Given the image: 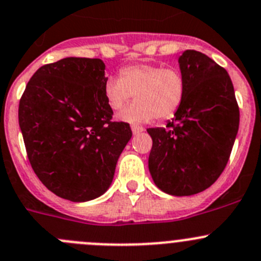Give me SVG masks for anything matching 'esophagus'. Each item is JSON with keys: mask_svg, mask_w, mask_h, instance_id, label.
Masks as SVG:
<instances>
[{"mask_svg": "<svg viewBox=\"0 0 261 261\" xmlns=\"http://www.w3.org/2000/svg\"><path fill=\"white\" fill-rule=\"evenodd\" d=\"M131 131H133L134 135H139V134H141L144 131L143 127H139V126H133L131 127Z\"/></svg>", "mask_w": 261, "mask_h": 261, "instance_id": "34e87169", "label": "esophagus"}]
</instances>
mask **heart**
I'll use <instances>...</instances> for the list:
<instances>
[{"label": "heart", "mask_w": 261, "mask_h": 261, "mask_svg": "<svg viewBox=\"0 0 261 261\" xmlns=\"http://www.w3.org/2000/svg\"><path fill=\"white\" fill-rule=\"evenodd\" d=\"M103 90L112 110H121L135 94L136 102L125 108L117 118L138 125L155 117H172L184 102L186 83L177 69L141 63L122 69L120 77H108Z\"/></svg>", "instance_id": "1"}]
</instances>
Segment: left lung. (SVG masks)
Wrapping results in <instances>:
<instances>
[{
	"label": "left lung",
	"mask_w": 261,
	"mask_h": 261,
	"mask_svg": "<svg viewBox=\"0 0 261 261\" xmlns=\"http://www.w3.org/2000/svg\"><path fill=\"white\" fill-rule=\"evenodd\" d=\"M186 92L169 130L148 128L149 172L158 189L190 196L211 187L231 155L240 111L228 72L198 50L178 57Z\"/></svg>",
	"instance_id": "1"
}]
</instances>
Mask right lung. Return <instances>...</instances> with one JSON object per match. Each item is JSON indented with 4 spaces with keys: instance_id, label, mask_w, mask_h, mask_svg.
I'll return each instance as SVG.
<instances>
[{
    "instance_id": "right-lung-1",
    "label": "right lung",
    "mask_w": 261,
    "mask_h": 261,
    "mask_svg": "<svg viewBox=\"0 0 261 261\" xmlns=\"http://www.w3.org/2000/svg\"><path fill=\"white\" fill-rule=\"evenodd\" d=\"M105 70L99 58H62L38 69L20 99L19 126L35 174L74 203L110 189L133 136L128 123L111 121Z\"/></svg>"
}]
</instances>
